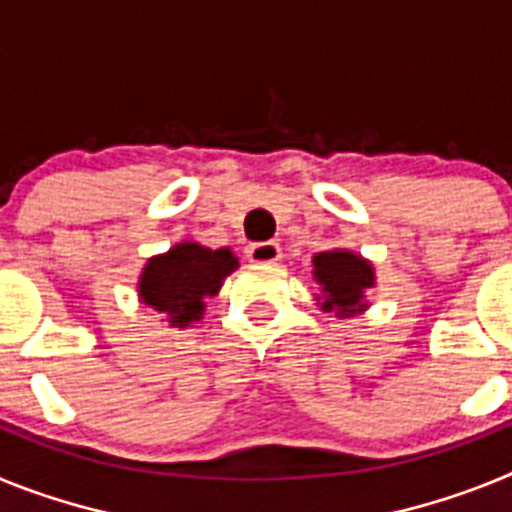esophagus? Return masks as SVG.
<instances>
[{
    "label": "esophagus",
    "instance_id": "34e87169",
    "mask_svg": "<svg viewBox=\"0 0 512 512\" xmlns=\"http://www.w3.org/2000/svg\"><path fill=\"white\" fill-rule=\"evenodd\" d=\"M279 256H282V248L274 241L251 243V246L246 248V259L253 261V264H277Z\"/></svg>",
    "mask_w": 512,
    "mask_h": 512
}]
</instances>
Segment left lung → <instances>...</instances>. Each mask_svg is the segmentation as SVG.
<instances>
[{
  "mask_svg": "<svg viewBox=\"0 0 512 512\" xmlns=\"http://www.w3.org/2000/svg\"><path fill=\"white\" fill-rule=\"evenodd\" d=\"M312 264H315V279L323 284L325 310L336 307L338 315H354L356 307H364L359 302L364 297V289L374 284V274L372 266L361 256L348 251H330L318 253Z\"/></svg>",
  "mask_w": 512,
  "mask_h": 512,
  "instance_id": "8db88e82",
  "label": "left lung"
}]
</instances>
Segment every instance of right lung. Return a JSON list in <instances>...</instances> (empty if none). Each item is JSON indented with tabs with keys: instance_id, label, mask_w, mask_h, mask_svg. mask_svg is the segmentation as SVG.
Here are the masks:
<instances>
[{
	"instance_id": "add662e5",
	"label": "right lung",
	"mask_w": 512,
	"mask_h": 512,
	"mask_svg": "<svg viewBox=\"0 0 512 512\" xmlns=\"http://www.w3.org/2000/svg\"><path fill=\"white\" fill-rule=\"evenodd\" d=\"M238 259L228 248L210 251L197 243H179L164 256L148 261L140 277V297L143 302L161 312H169L174 325H187L202 318L205 297L217 295Z\"/></svg>"
}]
</instances>
